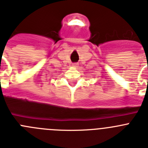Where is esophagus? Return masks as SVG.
<instances>
[{
  "instance_id": "esophagus-1",
  "label": "esophagus",
  "mask_w": 148,
  "mask_h": 148,
  "mask_svg": "<svg viewBox=\"0 0 148 148\" xmlns=\"http://www.w3.org/2000/svg\"><path fill=\"white\" fill-rule=\"evenodd\" d=\"M78 64H76V63H75V64H73V67H75V68H76V67H78Z\"/></svg>"
}]
</instances>
